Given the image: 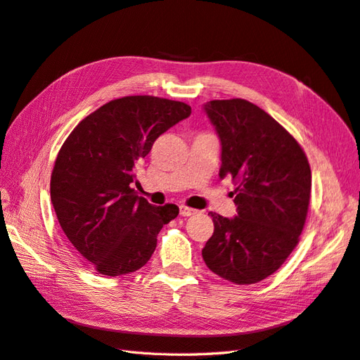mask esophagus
I'll return each instance as SVG.
<instances>
[{"instance_id":"esophagus-1","label":"esophagus","mask_w":360,"mask_h":360,"mask_svg":"<svg viewBox=\"0 0 360 360\" xmlns=\"http://www.w3.org/2000/svg\"><path fill=\"white\" fill-rule=\"evenodd\" d=\"M195 213H197V210H195V209H191V207H186V205H180V214L181 216L188 217V216H192Z\"/></svg>"}]
</instances>
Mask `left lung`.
Returning <instances> with one entry per match:
<instances>
[{
	"instance_id": "left-lung-1",
	"label": "left lung",
	"mask_w": 360,
	"mask_h": 360,
	"mask_svg": "<svg viewBox=\"0 0 360 360\" xmlns=\"http://www.w3.org/2000/svg\"><path fill=\"white\" fill-rule=\"evenodd\" d=\"M204 111L221 139L219 177L236 183L237 216L210 213L214 231L202 258L217 276L257 284L299 243L311 198L309 162L294 136L254 103L210 101Z\"/></svg>"
}]
</instances>
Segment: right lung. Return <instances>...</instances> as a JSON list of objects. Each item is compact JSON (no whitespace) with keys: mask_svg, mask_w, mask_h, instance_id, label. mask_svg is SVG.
<instances>
[{"mask_svg":"<svg viewBox=\"0 0 360 360\" xmlns=\"http://www.w3.org/2000/svg\"><path fill=\"white\" fill-rule=\"evenodd\" d=\"M191 106L155 96H126L86 115L64 141L51 176V201L73 249L106 276L132 274L155 252L179 207L138 197L135 168Z\"/></svg>","mask_w":360,"mask_h":360,"instance_id":"add662e5","label":"right lung"}]
</instances>
